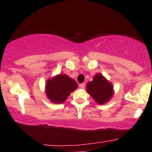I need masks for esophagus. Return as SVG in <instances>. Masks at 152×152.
<instances>
[{"mask_svg":"<svg viewBox=\"0 0 152 152\" xmlns=\"http://www.w3.org/2000/svg\"><path fill=\"white\" fill-rule=\"evenodd\" d=\"M85 86H86V84H85L84 83H81V84L79 85V87H80V88H84Z\"/></svg>","mask_w":152,"mask_h":152,"instance_id":"esophagus-1","label":"esophagus"}]
</instances>
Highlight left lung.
I'll list each match as a JSON object with an SVG mask.
<instances>
[{
  "mask_svg": "<svg viewBox=\"0 0 152 152\" xmlns=\"http://www.w3.org/2000/svg\"><path fill=\"white\" fill-rule=\"evenodd\" d=\"M86 91L99 104H105L113 96V86L102 74H96L86 85Z\"/></svg>",
  "mask_w": 152,
  "mask_h": 152,
  "instance_id": "obj_1",
  "label": "left lung"
}]
</instances>
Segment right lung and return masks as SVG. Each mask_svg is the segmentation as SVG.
I'll list each match as a JSON object with an SVG mask.
<instances>
[{
  "mask_svg": "<svg viewBox=\"0 0 152 152\" xmlns=\"http://www.w3.org/2000/svg\"><path fill=\"white\" fill-rule=\"evenodd\" d=\"M77 86L74 79L65 74H60L47 81L46 95L51 102L61 104L77 88Z\"/></svg>",
  "mask_w": 152,
  "mask_h": 152,
  "instance_id": "1",
  "label": "right lung"
}]
</instances>
